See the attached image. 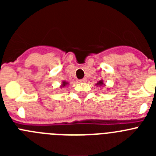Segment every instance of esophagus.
Listing matches in <instances>:
<instances>
[{"label":"esophagus","instance_id":"esophagus-1","mask_svg":"<svg viewBox=\"0 0 156 156\" xmlns=\"http://www.w3.org/2000/svg\"><path fill=\"white\" fill-rule=\"evenodd\" d=\"M86 81H87L86 78H83V79L80 80V83H84V82H86Z\"/></svg>","mask_w":156,"mask_h":156}]
</instances>
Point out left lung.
<instances>
[{"label":"left lung","mask_w":156,"mask_h":156,"mask_svg":"<svg viewBox=\"0 0 156 156\" xmlns=\"http://www.w3.org/2000/svg\"><path fill=\"white\" fill-rule=\"evenodd\" d=\"M95 86L99 87H105L106 85H105V83H104V80L101 79V80H99L98 82L97 83H95Z\"/></svg>","instance_id":"obj_1"}]
</instances>
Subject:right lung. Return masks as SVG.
<instances>
[{
	"mask_svg": "<svg viewBox=\"0 0 156 156\" xmlns=\"http://www.w3.org/2000/svg\"><path fill=\"white\" fill-rule=\"evenodd\" d=\"M68 85H69V82H67V81H66V80H63V81H62V84L60 85V87H59L62 88V87H67Z\"/></svg>",
	"mask_w": 156,
	"mask_h": 156,
	"instance_id": "obj_1",
	"label": "right lung"
}]
</instances>
